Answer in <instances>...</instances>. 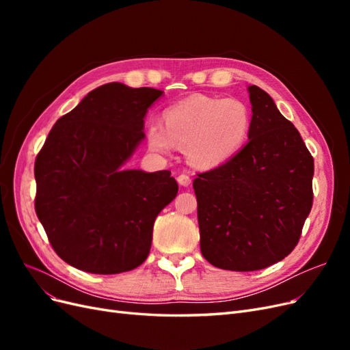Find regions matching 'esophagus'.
<instances>
[{
  "mask_svg": "<svg viewBox=\"0 0 350 350\" xmlns=\"http://www.w3.org/2000/svg\"><path fill=\"white\" fill-rule=\"evenodd\" d=\"M176 181H178V184L181 185V187H189V185H191V178H189L188 175H185V174L178 175Z\"/></svg>",
  "mask_w": 350,
  "mask_h": 350,
  "instance_id": "34e87169",
  "label": "esophagus"
}]
</instances>
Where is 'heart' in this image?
Returning a JSON list of instances; mask_svg holds the SVG:
<instances>
[{"mask_svg":"<svg viewBox=\"0 0 350 350\" xmlns=\"http://www.w3.org/2000/svg\"><path fill=\"white\" fill-rule=\"evenodd\" d=\"M163 122L147 125L150 150L169 154L175 144L185 147L188 161L201 169L229 162L245 146L251 112L238 99L196 94L163 112Z\"/></svg>","mask_w":350,"mask_h":350,"instance_id":"1","label":"heart"}]
</instances>
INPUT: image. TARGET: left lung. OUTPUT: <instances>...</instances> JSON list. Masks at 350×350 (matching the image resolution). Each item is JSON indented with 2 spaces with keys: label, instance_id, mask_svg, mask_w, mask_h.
<instances>
[{
  "label": "left lung",
  "instance_id": "8db88e82",
  "mask_svg": "<svg viewBox=\"0 0 350 350\" xmlns=\"http://www.w3.org/2000/svg\"><path fill=\"white\" fill-rule=\"evenodd\" d=\"M248 143L198 174L200 250L211 266L254 271L288 257L312 207L314 159L270 94L250 86Z\"/></svg>",
  "mask_w": 350,
  "mask_h": 350
}]
</instances>
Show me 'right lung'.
Returning a JSON list of instances; mask_svg holds the SVG:
<instances>
[{
	"mask_svg": "<svg viewBox=\"0 0 350 350\" xmlns=\"http://www.w3.org/2000/svg\"><path fill=\"white\" fill-rule=\"evenodd\" d=\"M162 90L108 83L55 122L35 162V210L52 248L79 270L129 271L150 252L157 215L178 194L169 171L124 169Z\"/></svg>",
	"mask_w": 350,
	"mask_h": 350,
	"instance_id": "add662e5",
	"label": "right lung"
}]
</instances>
